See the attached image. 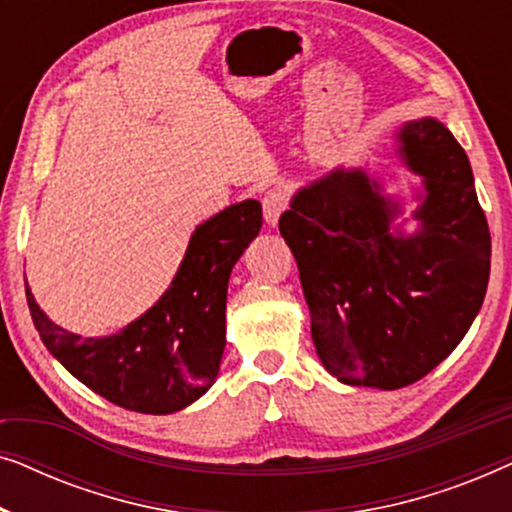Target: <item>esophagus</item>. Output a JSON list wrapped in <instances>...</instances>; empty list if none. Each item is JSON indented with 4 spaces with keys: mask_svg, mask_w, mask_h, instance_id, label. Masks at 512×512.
<instances>
[{
    "mask_svg": "<svg viewBox=\"0 0 512 512\" xmlns=\"http://www.w3.org/2000/svg\"><path fill=\"white\" fill-rule=\"evenodd\" d=\"M286 209V195L282 191H268L263 198V219L270 228H275L279 223V216Z\"/></svg>",
    "mask_w": 512,
    "mask_h": 512,
    "instance_id": "obj_1",
    "label": "esophagus"
}]
</instances>
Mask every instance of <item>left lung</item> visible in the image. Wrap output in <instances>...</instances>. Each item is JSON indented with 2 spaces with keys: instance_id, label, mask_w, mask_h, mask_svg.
Listing matches in <instances>:
<instances>
[{
  "instance_id": "obj_1",
  "label": "left lung",
  "mask_w": 512,
  "mask_h": 512,
  "mask_svg": "<svg viewBox=\"0 0 512 512\" xmlns=\"http://www.w3.org/2000/svg\"><path fill=\"white\" fill-rule=\"evenodd\" d=\"M422 179L415 233L401 198L361 167H333L298 188L279 233L298 263L319 361L349 387L401 389L464 340L489 282L492 240L466 151L436 118L396 130Z\"/></svg>"
}]
</instances>
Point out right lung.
<instances>
[{
  "label": "right lung",
  "instance_id": "obj_1",
  "mask_svg": "<svg viewBox=\"0 0 512 512\" xmlns=\"http://www.w3.org/2000/svg\"><path fill=\"white\" fill-rule=\"evenodd\" d=\"M261 226L258 200H242L200 223L158 303L102 338H81L53 324L25 282L34 326L48 352L109 403L144 415L184 410L219 375L228 279Z\"/></svg>",
  "mask_w": 512,
  "mask_h": 512
}]
</instances>
